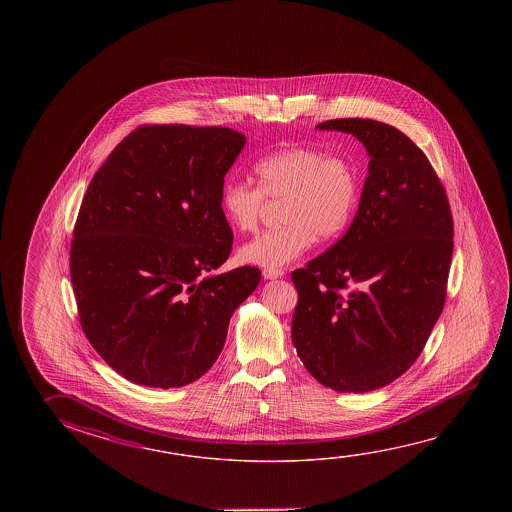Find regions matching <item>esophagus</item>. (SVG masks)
Returning a JSON list of instances; mask_svg holds the SVG:
<instances>
[{
	"label": "esophagus",
	"mask_w": 512,
	"mask_h": 512,
	"mask_svg": "<svg viewBox=\"0 0 512 512\" xmlns=\"http://www.w3.org/2000/svg\"><path fill=\"white\" fill-rule=\"evenodd\" d=\"M262 277L266 280H277V278L284 277V271L282 269H264Z\"/></svg>",
	"instance_id": "obj_1"
}]
</instances>
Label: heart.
Returning a JSON list of instances; mask_svg holds the SVG:
<instances>
[{
	"mask_svg": "<svg viewBox=\"0 0 512 512\" xmlns=\"http://www.w3.org/2000/svg\"><path fill=\"white\" fill-rule=\"evenodd\" d=\"M257 185L234 180L223 187L221 212L237 232H253L266 200L280 203L282 227L257 235L237 253L241 262L280 269L307 252L316 235L336 239L359 203V176L343 155L314 146L273 151L253 166Z\"/></svg>",
	"mask_w": 512,
	"mask_h": 512,
	"instance_id": "heart-1",
	"label": "heart"
}]
</instances>
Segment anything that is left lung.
I'll return each instance as SVG.
<instances>
[{"mask_svg": "<svg viewBox=\"0 0 512 512\" xmlns=\"http://www.w3.org/2000/svg\"><path fill=\"white\" fill-rule=\"evenodd\" d=\"M318 128L355 135L369 175L348 232L291 275V334L319 384L368 393L411 368L443 312L452 210L427 155L398 128L361 118Z\"/></svg>", "mask_w": 512, "mask_h": 512, "instance_id": "obj_1", "label": "left lung"}]
</instances>
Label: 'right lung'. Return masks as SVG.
Wrapping results in <instances>:
<instances>
[{"mask_svg":"<svg viewBox=\"0 0 512 512\" xmlns=\"http://www.w3.org/2000/svg\"><path fill=\"white\" fill-rule=\"evenodd\" d=\"M244 143L227 126H139L87 187L69 252L78 319L130 382L169 389L202 377L259 285L255 266L205 277L232 252L221 193Z\"/></svg>","mask_w":512,"mask_h":512,"instance_id":"right-lung-1","label":"right lung"}]
</instances>
